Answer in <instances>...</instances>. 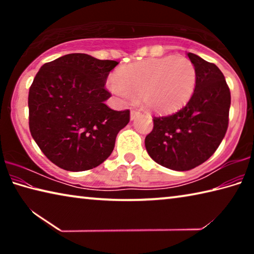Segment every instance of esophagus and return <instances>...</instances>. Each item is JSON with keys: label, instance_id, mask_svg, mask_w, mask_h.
<instances>
[{"label": "esophagus", "instance_id": "obj_1", "mask_svg": "<svg viewBox=\"0 0 254 254\" xmlns=\"http://www.w3.org/2000/svg\"><path fill=\"white\" fill-rule=\"evenodd\" d=\"M139 115H140V111L134 110V109L131 110V115H130L131 120H134L136 117H139Z\"/></svg>", "mask_w": 254, "mask_h": 254}]
</instances>
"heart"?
I'll return each mask as SVG.
<instances>
[{"label": "heart", "instance_id": "obj_1", "mask_svg": "<svg viewBox=\"0 0 254 254\" xmlns=\"http://www.w3.org/2000/svg\"><path fill=\"white\" fill-rule=\"evenodd\" d=\"M196 81V68L190 60L166 56L121 67L109 86L124 100L141 97L148 109L166 112L188 102L194 94Z\"/></svg>", "mask_w": 254, "mask_h": 254}]
</instances>
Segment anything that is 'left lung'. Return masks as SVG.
Instances as JSON below:
<instances>
[{
    "mask_svg": "<svg viewBox=\"0 0 254 254\" xmlns=\"http://www.w3.org/2000/svg\"><path fill=\"white\" fill-rule=\"evenodd\" d=\"M197 81L194 94L182 109L153 117V128L145 136V149L166 168L185 171L201 165L216 151L229 127L231 93L215 64L191 53Z\"/></svg>",
    "mask_w": 254,
    "mask_h": 254,
    "instance_id": "1",
    "label": "left lung"
}]
</instances>
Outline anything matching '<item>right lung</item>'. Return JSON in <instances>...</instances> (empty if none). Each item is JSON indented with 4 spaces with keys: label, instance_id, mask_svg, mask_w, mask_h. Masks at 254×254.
<instances>
[{
    "label": "right lung",
    "instance_id": "obj_1",
    "mask_svg": "<svg viewBox=\"0 0 254 254\" xmlns=\"http://www.w3.org/2000/svg\"><path fill=\"white\" fill-rule=\"evenodd\" d=\"M115 60L86 54L65 55L45 64L29 89V127L49 160L59 168L84 171L110 157L130 111L105 104V88Z\"/></svg>",
    "mask_w": 254,
    "mask_h": 254
}]
</instances>
